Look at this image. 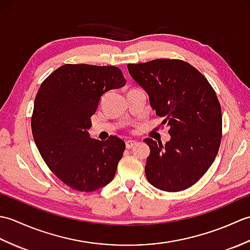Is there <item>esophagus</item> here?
Returning <instances> with one entry per match:
<instances>
[{
    "label": "esophagus",
    "mask_w": 250,
    "mask_h": 250,
    "mask_svg": "<svg viewBox=\"0 0 250 250\" xmlns=\"http://www.w3.org/2000/svg\"><path fill=\"white\" fill-rule=\"evenodd\" d=\"M136 144H137V142H136V141H132V140H129V141H126V142H125V147L128 148V149H130V148L134 147Z\"/></svg>",
    "instance_id": "34e87169"
}]
</instances>
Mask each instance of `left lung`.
<instances>
[{
    "label": "left lung",
    "mask_w": 250,
    "mask_h": 250,
    "mask_svg": "<svg viewBox=\"0 0 250 250\" xmlns=\"http://www.w3.org/2000/svg\"><path fill=\"white\" fill-rule=\"evenodd\" d=\"M126 66L171 135L166 145L144 140L150 148L145 167L148 182L168 192L191 187L214 162L221 143V107L215 90L183 60L156 59Z\"/></svg>",
    "instance_id": "1"
}]
</instances>
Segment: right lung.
I'll use <instances>...</instances> for the list:
<instances>
[{"mask_svg":"<svg viewBox=\"0 0 250 250\" xmlns=\"http://www.w3.org/2000/svg\"><path fill=\"white\" fill-rule=\"evenodd\" d=\"M125 84L120 68L90 64H64L42 83L32 134L47 167L70 188L91 192L113 180L125 142L91 139L88 129L101 97Z\"/></svg>","mask_w":250,"mask_h":250,"instance_id":"obj_1","label":"right lung"}]
</instances>
